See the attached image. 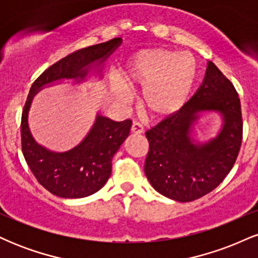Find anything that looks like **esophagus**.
I'll return each mask as SVG.
<instances>
[{"label":"esophagus","instance_id":"1","mask_svg":"<svg viewBox=\"0 0 258 258\" xmlns=\"http://www.w3.org/2000/svg\"><path fill=\"white\" fill-rule=\"evenodd\" d=\"M143 132H144V128H143V126L141 125V123H138V122H133L132 123L131 133H133V135H142Z\"/></svg>","mask_w":258,"mask_h":258}]
</instances>
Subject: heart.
<instances>
[{
  "label": "heart",
  "mask_w": 258,
  "mask_h": 258,
  "mask_svg": "<svg viewBox=\"0 0 258 258\" xmlns=\"http://www.w3.org/2000/svg\"><path fill=\"white\" fill-rule=\"evenodd\" d=\"M122 84L128 90L142 89L141 106L153 119L171 116L185 104L195 80L190 55L166 48H147L133 53L122 70ZM117 97L127 99V91L117 88Z\"/></svg>",
  "instance_id": "heart-1"
}]
</instances>
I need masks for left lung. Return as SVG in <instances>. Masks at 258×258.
Returning a JSON list of instances; mask_svg holds the SVG:
<instances>
[{
  "mask_svg": "<svg viewBox=\"0 0 258 258\" xmlns=\"http://www.w3.org/2000/svg\"><path fill=\"white\" fill-rule=\"evenodd\" d=\"M218 112L220 132L201 144L191 136L201 113ZM149 142L144 172L164 197L188 203L223 182L235 164L242 139L240 99L232 82L207 61L203 84L176 114L146 132Z\"/></svg>",
  "mask_w": 258,
  "mask_h": 258,
  "instance_id": "8db88e82",
  "label": "left lung"
}]
</instances>
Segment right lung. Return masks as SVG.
I'll return each instance as SVG.
<instances>
[{"mask_svg":"<svg viewBox=\"0 0 258 258\" xmlns=\"http://www.w3.org/2000/svg\"><path fill=\"white\" fill-rule=\"evenodd\" d=\"M122 43V38L93 44L67 55L44 70L34 82L22 114V149L31 172L49 193L79 199L98 191L111 173V160L128 137L132 121L116 122L97 114L93 126L76 147L55 153L32 137L28 116L35 94L46 86L64 80L85 81L90 74L102 78L105 60Z\"/></svg>","mask_w":258,"mask_h":258,"instance_id":"add662e5","label":"right lung"}]
</instances>
